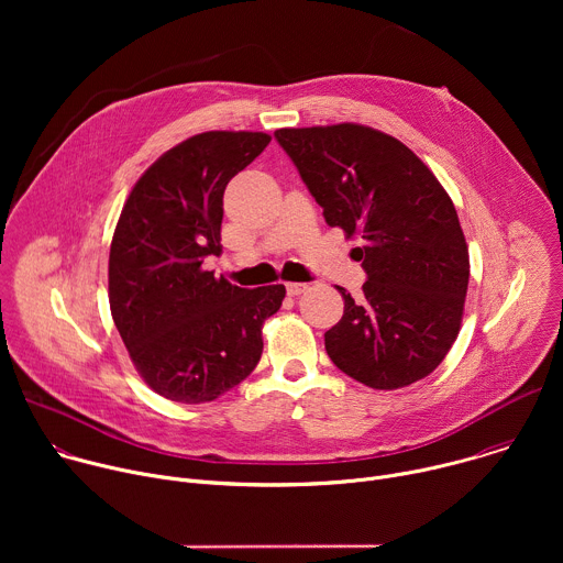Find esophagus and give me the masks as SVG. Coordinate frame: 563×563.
<instances>
[{"instance_id": "obj_1", "label": "esophagus", "mask_w": 563, "mask_h": 563, "mask_svg": "<svg viewBox=\"0 0 563 563\" xmlns=\"http://www.w3.org/2000/svg\"><path fill=\"white\" fill-rule=\"evenodd\" d=\"M285 289H287V294H289V296H298V294L307 291V289H309V285H307V283H287V285H285Z\"/></svg>"}]
</instances>
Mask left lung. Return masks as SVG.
Masks as SVG:
<instances>
[{
    "mask_svg": "<svg viewBox=\"0 0 563 563\" xmlns=\"http://www.w3.org/2000/svg\"><path fill=\"white\" fill-rule=\"evenodd\" d=\"M325 222L358 235L367 280L343 287L345 311L325 332V350L347 376L398 389L439 367L461 330L470 278L456 209L404 142L361 124L278 129Z\"/></svg>",
    "mask_w": 563,
    "mask_h": 563,
    "instance_id": "obj_1",
    "label": "left lung"
}]
</instances>
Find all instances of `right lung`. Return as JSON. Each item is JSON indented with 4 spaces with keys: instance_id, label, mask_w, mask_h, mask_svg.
<instances>
[{
    "instance_id": "add662e5",
    "label": "right lung",
    "mask_w": 563,
    "mask_h": 563,
    "mask_svg": "<svg viewBox=\"0 0 563 563\" xmlns=\"http://www.w3.org/2000/svg\"><path fill=\"white\" fill-rule=\"evenodd\" d=\"M267 133L207 131L159 155L131 189L109 256L113 323L144 383L176 404H207L243 383L285 285L245 289L202 267L220 256L229 180Z\"/></svg>"
}]
</instances>
